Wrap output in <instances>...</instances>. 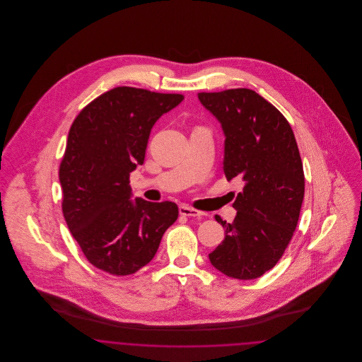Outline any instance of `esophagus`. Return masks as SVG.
Listing matches in <instances>:
<instances>
[{"label":"esophagus","mask_w":362,"mask_h":362,"mask_svg":"<svg viewBox=\"0 0 362 362\" xmlns=\"http://www.w3.org/2000/svg\"><path fill=\"white\" fill-rule=\"evenodd\" d=\"M179 213L180 216H186V217H192V218H202L205 216V213L199 211V210H195L192 207L186 206V205H182L179 206Z\"/></svg>","instance_id":"34e87169"}]
</instances>
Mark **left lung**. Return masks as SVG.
Instances as JSON below:
<instances>
[{"instance_id": "obj_1", "label": "left lung", "mask_w": 362, "mask_h": 362, "mask_svg": "<svg viewBox=\"0 0 362 362\" xmlns=\"http://www.w3.org/2000/svg\"><path fill=\"white\" fill-rule=\"evenodd\" d=\"M220 122L228 180L244 182L232 206V224L216 216L225 239L209 254L223 274L254 279L273 269L297 226L304 199V171L292 127L285 117L252 89L198 93Z\"/></svg>"}]
</instances>
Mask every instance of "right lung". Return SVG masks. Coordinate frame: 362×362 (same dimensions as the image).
Here are the masks:
<instances>
[{"mask_svg":"<svg viewBox=\"0 0 362 362\" xmlns=\"http://www.w3.org/2000/svg\"><path fill=\"white\" fill-rule=\"evenodd\" d=\"M185 99L118 86L77 115L59 167L62 211L86 259L112 276L148 264L176 221L173 202L133 201L130 173L142 165L157 119Z\"/></svg>","mask_w":362,"mask_h":362,"instance_id":"obj_1","label":"right lung"}]
</instances>
